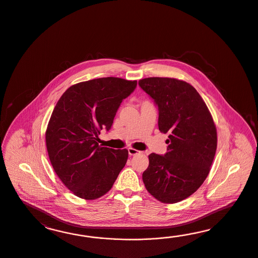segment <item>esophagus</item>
<instances>
[{
    "instance_id": "1",
    "label": "esophagus",
    "mask_w": 258,
    "mask_h": 258,
    "mask_svg": "<svg viewBox=\"0 0 258 258\" xmlns=\"http://www.w3.org/2000/svg\"><path fill=\"white\" fill-rule=\"evenodd\" d=\"M127 151H128V154H130L131 156H134V155H137V154H139V153H140V151H139V150L133 149V148L127 149Z\"/></svg>"
}]
</instances>
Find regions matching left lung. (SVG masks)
I'll return each instance as SVG.
<instances>
[{
    "label": "left lung",
    "mask_w": 258,
    "mask_h": 258,
    "mask_svg": "<svg viewBox=\"0 0 258 258\" xmlns=\"http://www.w3.org/2000/svg\"><path fill=\"white\" fill-rule=\"evenodd\" d=\"M159 110L160 132L168 133L167 152L149 155L143 181L151 195L176 203L195 193L208 176L217 150V128L195 88L169 78L139 80Z\"/></svg>",
    "instance_id": "left-lung-1"
}]
</instances>
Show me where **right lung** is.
<instances>
[{"label":"right lung","instance_id":"1","mask_svg":"<svg viewBox=\"0 0 258 258\" xmlns=\"http://www.w3.org/2000/svg\"><path fill=\"white\" fill-rule=\"evenodd\" d=\"M136 86V80L96 78L71 86L56 103L45 133L47 151L58 178L79 198L105 195L125 166L128 151L99 146L98 135L110 130Z\"/></svg>","mask_w":258,"mask_h":258}]
</instances>
